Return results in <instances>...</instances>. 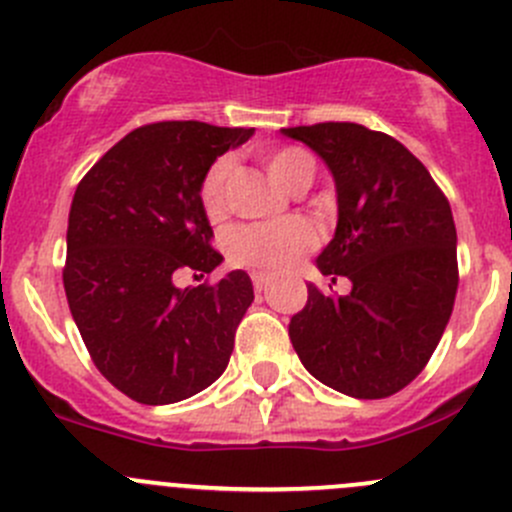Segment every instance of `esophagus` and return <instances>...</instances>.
I'll return each instance as SVG.
<instances>
[{
    "mask_svg": "<svg viewBox=\"0 0 512 512\" xmlns=\"http://www.w3.org/2000/svg\"><path fill=\"white\" fill-rule=\"evenodd\" d=\"M250 277H252V287H255V292H262V289L267 287V280H270L265 272H252Z\"/></svg>",
    "mask_w": 512,
    "mask_h": 512,
    "instance_id": "obj_1",
    "label": "esophagus"
}]
</instances>
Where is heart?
Instances as JSON below:
<instances>
[{
    "label": "heart",
    "mask_w": 512,
    "mask_h": 512,
    "mask_svg": "<svg viewBox=\"0 0 512 512\" xmlns=\"http://www.w3.org/2000/svg\"><path fill=\"white\" fill-rule=\"evenodd\" d=\"M267 170L287 190H307L317 175V158L299 146H282L267 156ZM232 158H218L200 183V208L210 223H220L227 215V180ZM314 247V230L304 220L285 218L275 223L242 225L227 235L225 250L230 262L255 270L280 272L292 267L304 252Z\"/></svg>",
    "instance_id": "obj_1"
}]
</instances>
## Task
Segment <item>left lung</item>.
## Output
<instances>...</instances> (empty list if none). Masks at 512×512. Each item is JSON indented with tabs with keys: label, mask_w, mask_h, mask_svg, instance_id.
<instances>
[{
	"label": "left lung",
	"mask_w": 512,
	"mask_h": 512,
	"mask_svg": "<svg viewBox=\"0 0 512 512\" xmlns=\"http://www.w3.org/2000/svg\"><path fill=\"white\" fill-rule=\"evenodd\" d=\"M282 133L332 170L339 223L317 267L332 284L353 282L349 295L307 285V304L289 319L292 347L322 384L386 399L421 374L453 312L451 205L426 165L386 133L334 121Z\"/></svg>",
	"instance_id": "obj_1"
}]
</instances>
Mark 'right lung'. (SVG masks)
I'll use <instances>...</instances> for the list:
<instances>
[{
    "label": "right lung",
    "mask_w": 512,
    "mask_h": 512,
    "mask_svg": "<svg viewBox=\"0 0 512 512\" xmlns=\"http://www.w3.org/2000/svg\"><path fill=\"white\" fill-rule=\"evenodd\" d=\"M252 128L158 121L116 143L74 193L64 289L96 369L138 404H175L213 384L252 304L247 272L178 289L223 262L200 208L215 158ZM195 275V277H198Z\"/></svg>",
    "instance_id": "add662e5"
}]
</instances>
